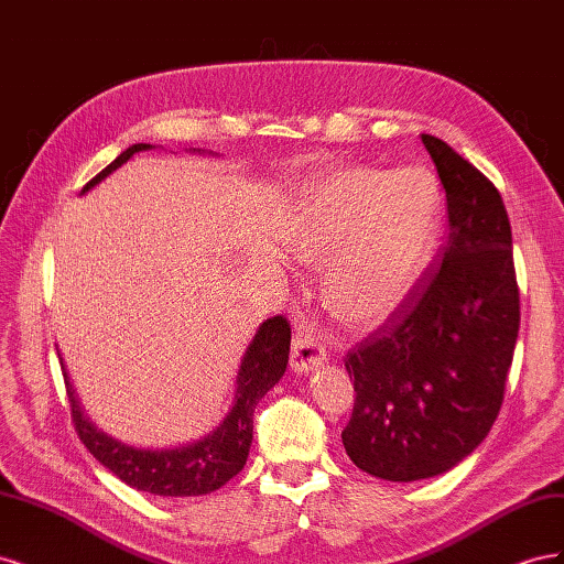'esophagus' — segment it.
I'll return each mask as SVG.
<instances>
[{"mask_svg":"<svg viewBox=\"0 0 564 564\" xmlns=\"http://www.w3.org/2000/svg\"><path fill=\"white\" fill-rule=\"evenodd\" d=\"M324 362H327V352H324L317 340L311 334L296 332L292 344V369L296 373H308Z\"/></svg>","mask_w":564,"mask_h":564,"instance_id":"34e87169","label":"esophagus"}]
</instances>
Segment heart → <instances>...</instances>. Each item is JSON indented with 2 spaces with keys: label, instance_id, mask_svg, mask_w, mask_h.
Listing matches in <instances>:
<instances>
[{
  "label": "heart",
  "instance_id": "heart-1",
  "mask_svg": "<svg viewBox=\"0 0 564 564\" xmlns=\"http://www.w3.org/2000/svg\"><path fill=\"white\" fill-rule=\"evenodd\" d=\"M440 187L425 169L344 166L315 178L289 220L296 259L322 265V303L348 327L386 319L431 261Z\"/></svg>",
  "mask_w": 564,
  "mask_h": 564
}]
</instances>
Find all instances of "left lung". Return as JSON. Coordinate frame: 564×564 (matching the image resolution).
I'll list each match as a JSON object with an SVG mask.
<instances>
[{
	"instance_id": "8db88e82",
	"label": "left lung",
	"mask_w": 564,
	"mask_h": 564,
	"mask_svg": "<svg viewBox=\"0 0 564 564\" xmlns=\"http://www.w3.org/2000/svg\"><path fill=\"white\" fill-rule=\"evenodd\" d=\"M421 141L447 195V240L412 294L346 357L355 406L344 447L390 482L442 475L475 452L499 416L520 329L499 191L445 141Z\"/></svg>"
}]
</instances>
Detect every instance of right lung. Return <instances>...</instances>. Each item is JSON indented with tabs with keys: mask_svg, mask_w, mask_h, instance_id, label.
Wrapping results in <instances>:
<instances>
[{
	"mask_svg": "<svg viewBox=\"0 0 564 564\" xmlns=\"http://www.w3.org/2000/svg\"><path fill=\"white\" fill-rule=\"evenodd\" d=\"M152 148L155 145L150 143H135L127 148L104 172L84 185L82 195L108 178L115 169L131 160L135 152ZM289 344H292L289 322L282 315L265 319L259 332L253 334L249 348L245 350L240 369H237L235 400L226 419L209 435L191 442V445L172 449L129 447L124 442L98 431L89 416L84 414V409L79 406V400L75 395V388L70 386V377H67V371H63L75 431L84 442V447L110 473H115L119 480L133 489L158 494V497H202V494H212L245 468L253 440V409L265 392L284 377L289 362Z\"/></svg>",
	"mask_w": 564,
	"mask_h": 564,
	"instance_id": "right-lung-1",
	"label": "right lung"
}]
</instances>
